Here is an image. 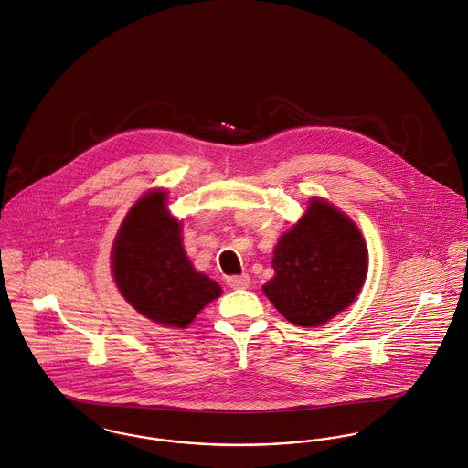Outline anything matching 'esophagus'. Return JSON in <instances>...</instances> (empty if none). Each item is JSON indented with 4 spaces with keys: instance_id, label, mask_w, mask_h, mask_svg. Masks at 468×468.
<instances>
[{
    "instance_id": "34e87169",
    "label": "esophagus",
    "mask_w": 468,
    "mask_h": 468,
    "mask_svg": "<svg viewBox=\"0 0 468 468\" xmlns=\"http://www.w3.org/2000/svg\"><path fill=\"white\" fill-rule=\"evenodd\" d=\"M226 282H228V286H231V288H235V290H246L249 288V284H250V279H249V275H229L228 279H226Z\"/></svg>"
}]
</instances>
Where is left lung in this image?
Segmentation results:
<instances>
[{"mask_svg":"<svg viewBox=\"0 0 468 468\" xmlns=\"http://www.w3.org/2000/svg\"><path fill=\"white\" fill-rule=\"evenodd\" d=\"M263 292L293 325L318 327L346 309L366 281L367 249L356 222L329 201H309L274 248Z\"/></svg>","mask_w":468,"mask_h":468,"instance_id":"left-lung-1","label":"left lung"}]
</instances>
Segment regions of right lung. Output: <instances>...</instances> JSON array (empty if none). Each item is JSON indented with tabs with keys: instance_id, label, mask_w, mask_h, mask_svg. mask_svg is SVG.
Masks as SVG:
<instances>
[{
	"instance_id": "right-lung-1",
	"label": "right lung",
	"mask_w": 468,
	"mask_h": 468,
	"mask_svg": "<svg viewBox=\"0 0 468 468\" xmlns=\"http://www.w3.org/2000/svg\"><path fill=\"white\" fill-rule=\"evenodd\" d=\"M180 222L165 207V193L150 191L129 210L112 244V275L120 293L139 314L186 329L220 295V286L194 271Z\"/></svg>"
}]
</instances>
